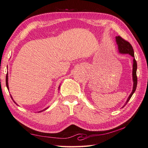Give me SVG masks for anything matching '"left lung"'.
<instances>
[{
    "instance_id": "obj_1",
    "label": "left lung",
    "mask_w": 148,
    "mask_h": 148,
    "mask_svg": "<svg viewBox=\"0 0 148 148\" xmlns=\"http://www.w3.org/2000/svg\"><path fill=\"white\" fill-rule=\"evenodd\" d=\"M116 42L118 46V51L120 53H122V54H129L133 58V71H132V78H133V89L130 95L128 96V99L125 102L124 106L122 107H123L125 105L127 104V102L130 99L133 93L135 92L136 86H137V77H136V70H137V63L135 59V55H134V51L133 49L132 46V45L130 44L128 41H125L123 38H121L120 36H116Z\"/></svg>"
}]
</instances>
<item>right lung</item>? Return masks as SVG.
<instances>
[{
  "mask_svg": "<svg viewBox=\"0 0 148 148\" xmlns=\"http://www.w3.org/2000/svg\"><path fill=\"white\" fill-rule=\"evenodd\" d=\"M6 85H7V89H8V90H9V88H8V73H7V76H6ZM60 85H59V89H60ZM11 98H12V100L13 101V102H14L15 103V104L17 105V106H18V105L17 104H16V103L14 101V100H13V98H12V96H11ZM49 108V107H47V108H46L45 109H44V110H41V111H39L40 112H42L43 110H46L47 109H48Z\"/></svg>",
  "mask_w": 148,
  "mask_h": 148,
  "instance_id": "right-lung-1",
  "label": "right lung"
}]
</instances>
